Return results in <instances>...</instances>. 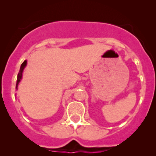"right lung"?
I'll return each instance as SVG.
<instances>
[{
    "label": "right lung",
    "instance_id": "add662e5",
    "mask_svg": "<svg viewBox=\"0 0 156 156\" xmlns=\"http://www.w3.org/2000/svg\"><path fill=\"white\" fill-rule=\"evenodd\" d=\"M27 61H24L21 65V67H20V69H19V73H18V77H17V83H16V89H18V84H19V83L20 82L22 79V76H23V72L24 68L27 66Z\"/></svg>",
    "mask_w": 156,
    "mask_h": 156
}]
</instances>
